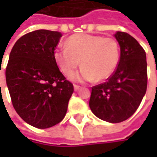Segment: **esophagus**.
<instances>
[{"mask_svg": "<svg viewBox=\"0 0 157 157\" xmlns=\"http://www.w3.org/2000/svg\"><path fill=\"white\" fill-rule=\"evenodd\" d=\"M74 88H75V91H78L79 89H80V86L77 85V84H75L74 85Z\"/></svg>", "mask_w": 157, "mask_h": 157, "instance_id": "obj_1", "label": "esophagus"}]
</instances>
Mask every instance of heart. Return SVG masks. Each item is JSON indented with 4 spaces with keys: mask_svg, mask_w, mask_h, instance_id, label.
Here are the masks:
<instances>
[{
    "mask_svg": "<svg viewBox=\"0 0 157 157\" xmlns=\"http://www.w3.org/2000/svg\"><path fill=\"white\" fill-rule=\"evenodd\" d=\"M54 59L65 75H71L78 67L81 60L82 68L71 75L74 81H103L116 69L120 60V46L113 38L75 34L68 38L66 46L54 51Z\"/></svg>",
    "mask_w": 157,
    "mask_h": 157,
    "instance_id": "heart-1",
    "label": "heart"
}]
</instances>
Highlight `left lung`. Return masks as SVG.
Instances as JSON below:
<instances>
[{
	"mask_svg": "<svg viewBox=\"0 0 157 157\" xmlns=\"http://www.w3.org/2000/svg\"><path fill=\"white\" fill-rule=\"evenodd\" d=\"M120 45V60L107 82L92 87L89 106L98 118L121 123L134 114L147 87L145 52L130 34H114Z\"/></svg>",
	"mask_w": 157,
	"mask_h": 157,
	"instance_id": "1",
	"label": "left lung"
}]
</instances>
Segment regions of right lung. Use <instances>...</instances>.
<instances>
[{
  "label": "right lung",
  "instance_id": "right-lung-1",
  "mask_svg": "<svg viewBox=\"0 0 157 157\" xmlns=\"http://www.w3.org/2000/svg\"><path fill=\"white\" fill-rule=\"evenodd\" d=\"M62 33L37 30L21 36L11 51L5 76L12 103L27 124L45 129L65 116L74 85L60 72L54 50Z\"/></svg>",
  "mask_w": 157,
  "mask_h": 157
}]
</instances>
